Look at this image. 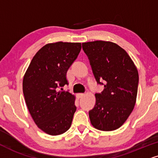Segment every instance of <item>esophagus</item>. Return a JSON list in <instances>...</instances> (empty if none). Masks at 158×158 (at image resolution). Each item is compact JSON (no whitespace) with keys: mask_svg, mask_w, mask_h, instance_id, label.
<instances>
[{"mask_svg":"<svg viewBox=\"0 0 158 158\" xmlns=\"http://www.w3.org/2000/svg\"><path fill=\"white\" fill-rule=\"evenodd\" d=\"M77 96H78L79 98H82L83 97L85 96V94H83V93H79V94H77Z\"/></svg>","mask_w":158,"mask_h":158,"instance_id":"34e87169","label":"esophagus"}]
</instances>
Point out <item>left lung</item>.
<instances>
[{
	"label": "left lung",
	"mask_w": 158,
	"mask_h": 158,
	"mask_svg": "<svg viewBox=\"0 0 158 158\" xmlns=\"http://www.w3.org/2000/svg\"><path fill=\"white\" fill-rule=\"evenodd\" d=\"M97 83L104 90L95 94L96 103L89 110L91 123L102 131H113L123 124L135 105L139 73L127 52L106 41L82 43Z\"/></svg>",
	"instance_id": "obj_1"
}]
</instances>
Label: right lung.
Returning <instances> with one entry per match:
<instances>
[{
    "instance_id": "1",
    "label": "right lung",
    "mask_w": 158,
    "mask_h": 158,
    "mask_svg": "<svg viewBox=\"0 0 158 158\" xmlns=\"http://www.w3.org/2000/svg\"><path fill=\"white\" fill-rule=\"evenodd\" d=\"M81 50L79 42L47 44L35 54L23 77L29 113L38 127L48 135L63 134L72 124L75 97L58 89L68 84L67 70Z\"/></svg>"
}]
</instances>
